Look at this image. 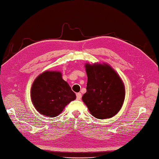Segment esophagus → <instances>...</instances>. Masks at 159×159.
Instances as JSON below:
<instances>
[{"instance_id": "34e87169", "label": "esophagus", "mask_w": 159, "mask_h": 159, "mask_svg": "<svg viewBox=\"0 0 159 159\" xmlns=\"http://www.w3.org/2000/svg\"><path fill=\"white\" fill-rule=\"evenodd\" d=\"M76 96H77V100H80L82 98V94L81 93H77L76 94Z\"/></svg>"}]
</instances>
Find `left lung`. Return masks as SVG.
<instances>
[{
    "label": "left lung",
    "mask_w": 159,
    "mask_h": 159,
    "mask_svg": "<svg viewBox=\"0 0 159 159\" xmlns=\"http://www.w3.org/2000/svg\"><path fill=\"white\" fill-rule=\"evenodd\" d=\"M84 66L88 80L83 102L94 117L112 118L121 110L125 99L121 78L107 63H86Z\"/></svg>",
    "instance_id": "1"
}]
</instances>
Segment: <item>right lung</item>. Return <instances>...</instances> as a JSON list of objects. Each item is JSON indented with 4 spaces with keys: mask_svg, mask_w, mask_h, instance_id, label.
<instances>
[{
    "mask_svg": "<svg viewBox=\"0 0 159 159\" xmlns=\"http://www.w3.org/2000/svg\"><path fill=\"white\" fill-rule=\"evenodd\" d=\"M30 97L38 112L47 117L59 115L67 105L76 99L70 85L57 70H47L33 82Z\"/></svg>",
    "mask_w": 159,
    "mask_h": 159,
    "instance_id": "add662e5",
    "label": "right lung"
}]
</instances>
